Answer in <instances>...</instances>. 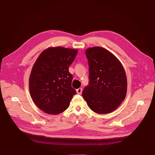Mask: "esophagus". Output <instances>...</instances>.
<instances>
[{"mask_svg":"<svg viewBox=\"0 0 155 155\" xmlns=\"http://www.w3.org/2000/svg\"><path fill=\"white\" fill-rule=\"evenodd\" d=\"M82 91H83V90H82L81 87H80V88H78V89H77V90H76L77 93L78 94H81L82 93Z\"/></svg>","mask_w":155,"mask_h":155,"instance_id":"34e87169","label":"esophagus"}]
</instances>
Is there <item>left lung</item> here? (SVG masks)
Listing matches in <instances>:
<instances>
[{"label":"left lung","mask_w":155,"mask_h":155,"mask_svg":"<svg viewBox=\"0 0 155 155\" xmlns=\"http://www.w3.org/2000/svg\"><path fill=\"white\" fill-rule=\"evenodd\" d=\"M85 54L89 64L90 82L83 91V97L95 113H111L126 96L124 69L119 59L104 48H88Z\"/></svg>","instance_id":"obj_1"}]
</instances>
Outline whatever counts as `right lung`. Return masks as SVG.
Here are the masks:
<instances>
[{"mask_svg":"<svg viewBox=\"0 0 155 155\" xmlns=\"http://www.w3.org/2000/svg\"><path fill=\"white\" fill-rule=\"evenodd\" d=\"M77 53V49L49 47L35 62L29 80V92L35 105L45 113L58 115L69 107L76 91L71 85L69 68Z\"/></svg>","mask_w":155,"mask_h":155,"instance_id":"add662e5","label":"right lung"}]
</instances>
